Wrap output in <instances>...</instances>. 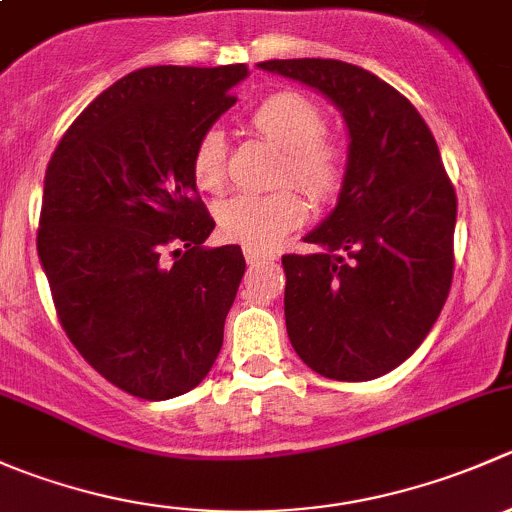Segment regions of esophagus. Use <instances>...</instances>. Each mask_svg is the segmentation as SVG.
Wrapping results in <instances>:
<instances>
[{"label": "esophagus", "mask_w": 512, "mask_h": 512, "mask_svg": "<svg viewBox=\"0 0 512 512\" xmlns=\"http://www.w3.org/2000/svg\"><path fill=\"white\" fill-rule=\"evenodd\" d=\"M245 260L247 265H255V262H265V260H275V255L265 250H255V247H245Z\"/></svg>", "instance_id": "34e87169"}]
</instances>
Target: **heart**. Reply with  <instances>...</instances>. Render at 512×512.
Returning <instances> with one entry per match:
<instances>
[{"label":"heart","mask_w":512,"mask_h":512,"mask_svg":"<svg viewBox=\"0 0 512 512\" xmlns=\"http://www.w3.org/2000/svg\"><path fill=\"white\" fill-rule=\"evenodd\" d=\"M250 126L282 151L277 185L297 183L314 200L337 195L347 175V148L334 133L324 131V113L317 103L297 91H277L257 103L250 113ZM190 173L203 193H223L227 141L220 128H208L198 138ZM304 218L307 203L294 188L232 195L215 210L220 235L255 250L275 247Z\"/></svg>","instance_id":"heart-1"}]
</instances>
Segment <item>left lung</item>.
Returning <instances> with one entry per match:
<instances>
[{"mask_svg": "<svg viewBox=\"0 0 512 512\" xmlns=\"http://www.w3.org/2000/svg\"><path fill=\"white\" fill-rule=\"evenodd\" d=\"M342 111L349 158L337 208L285 255V322L299 359L337 381L389 374L421 347L453 280L456 190L414 103L361 66L272 59Z\"/></svg>", "mask_w": 512, "mask_h": 512, "instance_id": "8db88e82", "label": "left lung"}]
</instances>
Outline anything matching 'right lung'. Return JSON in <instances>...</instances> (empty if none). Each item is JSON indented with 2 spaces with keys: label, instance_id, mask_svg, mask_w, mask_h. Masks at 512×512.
Returning <instances> with one entry per match:
<instances>
[{
  "label": "right lung",
  "instance_id": "right-lung-1",
  "mask_svg": "<svg viewBox=\"0 0 512 512\" xmlns=\"http://www.w3.org/2000/svg\"><path fill=\"white\" fill-rule=\"evenodd\" d=\"M245 76V64L131 71L84 108L46 168L36 250L59 322L138 399L195 389L223 347L245 257L203 245L215 220L190 158Z\"/></svg>",
  "mask_w": 512,
  "mask_h": 512
}]
</instances>
